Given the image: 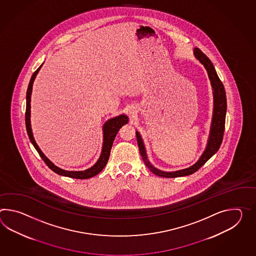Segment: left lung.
I'll return each mask as SVG.
<instances>
[{
    "label": "left lung",
    "mask_w": 256,
    "mask_h": 256,
    "mask_svg": "<svg viewBox=\"0 0 256 256\" xmlns=\"http://www.w3.org/2000/svg\"><path fill=\"white\" fill-rule=\"evenodd\" d=\"M194 56L200 62L202 63L206 68L208 77L211 80V84L213 87V94H214V113H213V118H212V124H211L210 135L208 138V146L204 150V154L200 157L198 162L194 164L193 166L189 167L188 169L176 170V172H162L158 170L148 162L146 150L144 144L142 142V136L140 133L136 131V142L140 148V154L142 155V160L144 164L148 167L150 172H152L154 174L158 176L165 177V178H174V177L186 176L189 174H192L196 170L201 168L203 165L210 159L211 157L216 154L218 148L222 145L223 135H224V130H225V120H226V111H227V99H226V92L224 89V86L222 80L218 78L216 74V70L214 68V65L212 64L210 60L204 55L203 52L199 48H194Z\"/></svg>",
    "instance_id": "1"
}]
</instances>
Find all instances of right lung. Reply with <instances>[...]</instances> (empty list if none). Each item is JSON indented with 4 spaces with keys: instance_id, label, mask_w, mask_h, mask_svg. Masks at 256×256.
<instances>
[{
    "instance_id": "add662e5",
    "label": "right lung",
    "mask_w": 256,
    "mask_h": 256,
    "mask_svg": "<svg viewBox=\"0 0 256 256\" xmlns=\"http://www.w3.org/2000/svg\"><path fill=\"white\" fill-rule=\"evenodd\" d=\"M42 65H40V68H38L34 72L30 82H29L28 88L26 91V131H28V135L29 136L30 142H32V144L34 145V148L38 150V152L40 154V157L45 162L46 164L48 166V168H50L54 172H56L60 176H63L70 177V178H76V179H88L91 177L96 176L98 174L101 170L104 168V166L108 164V159H109V155L111 152V148L114 142V138L116 136L118 132L120 130V128L122 126L125 125L128 122V118L125 114H121L120 116L114 118L112 120H108L106 122V124L102 126V130H104V142H102V154L99 160H97L96 164L94 165L91 168L87 169L86 170H80V172H70V170H65L58 168L57 166L52 164L50 160L46 157L44 154L41 152V150L38 148V144L36 143L31 130V124H30V98H31V92H32V86L34 82V78L36 76V74L38 72L40 68Z\"/></svg>"
}]
</instances>
